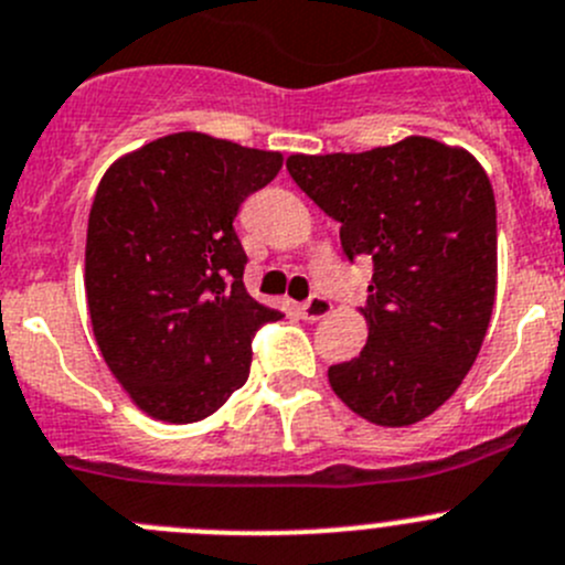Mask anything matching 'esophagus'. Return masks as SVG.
<instances>
[{
  "label": "esophagus",
  "instance_id": "34e87169",
  "mask_svg": "<svg viewBox=\"0 0 565 565\" xmlns=\"http://www.w3.org/2000/svg\"><path fill=\"white\" fill-rule=\"evenodd\" d=\"M330 310H332L330 299L321 297V294H313V297H310L308 302L299 305V316H302L305 321H319V319H324V316H330Z\"/></svg>",
  "mask_w": 565,
  "mask_h": 565
}]
</instances>
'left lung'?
<instances>
[{
    "label": "left lung",
    "instance_id": "left-lung-1",
    "mask_svg": "<svg viewBox=\"0 0 565 565\" xmlns=\"http://www.w3.org/2000/svg\"><path fill=\"white\" fill-rule=\"evenodd\" d=\"M288 174L372 257L369 341L330 366L332 391L380 427H407L458 391L497 297V202L466 149L411 136L347 154H291Z\"/></svg>",
    "mask_w": 565,
    "mask_h": 565
}]
</instances>
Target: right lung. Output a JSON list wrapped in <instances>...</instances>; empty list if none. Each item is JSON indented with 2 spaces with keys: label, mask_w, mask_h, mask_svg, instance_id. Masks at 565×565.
<instances>
[{
  "label": "right lung",
  "mask_w": 565,
  "mask_h": 565,
  "mask_svg": "<svg viewBox=\"0 0 565 565\" xmlns=\"http://www.w3.org/2000/svg\"><path fill=\"white\" fill-rule=\"evenodd\" d=\"M282 154L174 132L118 158L88 216L85 297L113 377L152 418L202 422L249 377L252 338L279 310L244 288L235 216Z\"/></svg>",
  "instance_id": "add662e5"
}]
</instances>
